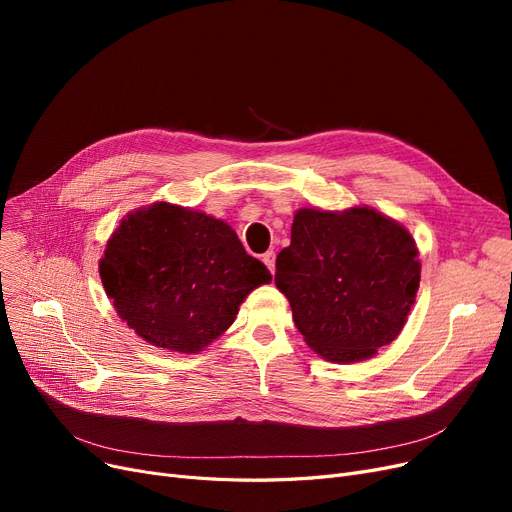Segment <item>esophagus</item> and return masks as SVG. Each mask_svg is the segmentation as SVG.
<instances>
[{
  "instance_id": "esophagus-1",
  "label": "esophagus",
  "mask_w": 512,
  "mask_h": 512,
  "mask_svg": "<svg viewBox=\"0 0 512 512\" xmlns=\"http://www.w3.org/2000/svg\"><path fill=\"white\" fill-rule=\"evenodd\" d=\"M263 263L267 265V270H270V272L274 274V270H276V253H274V251L263 253Z\"/></svg>"
}]
</instances>
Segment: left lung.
Instances as JSON below:
<instances>
[{"label":"left lung","mask_w":512,"mask_h":512,"mask_svg":"<svg viewBox=\"0 0 512 512\" xmlns=\"http://www.w3.org/2000/svg\"><path fill=\"white\" fill-rule=\"evenodd\" d=\"M417 257L409 230L380 211L303 207L276 257V286L317 355L355 363L407 324L421 280Z\"/></svg>","instance_id":"obj_1"}]
</instances>
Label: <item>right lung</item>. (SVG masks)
Segmentation results:
<instances>
[{
	"instance_id": "add662e5",
	"label": "right lung",
	"mask_w": 512,
	"mask_h": 512,
	"mask_svg": "<svg viewBox=\"0 0 512 512\" xmlns=\"http://www.w3.org/2000/svg\"><path fill=\"white\" fill-rule=\"evenodd\" d=\"M107 297L128 328L157 348L199 353L272 280L222 220L166 201L128 213L99 261Z\"/></svg>"
}]
</instances>
